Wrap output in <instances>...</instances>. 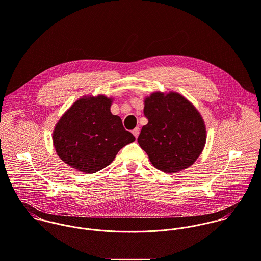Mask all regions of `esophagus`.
<instances>
[{
	"label": "esophagus",
	"instance_id": "obj_1",
	"mask_svg": "<svg viewBox=\"0 0 261 261\" xmlns=\"http://www.w3.org/2000/svg\"><path fill=\"white\" fill-rule=\"evenodd\" d=\"M139 132H140V129H139L138 127H136L135 129H133V130H132V134L135 136V138H137V137H138Z\"/></svg>",
	"mask_w": 261,
	"mask_h": 261
}]
</instances>
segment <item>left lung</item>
Returning a JSON list of instances; mask_svg holds the SVG:
<instances>
[{
    "label": "left lung",
    "mask_w": 261,
    "mask_h": 261,
    "mask_svg": "<svg viewBox=\"0 0 261 261\" xmlns=\"http://www.w3.org/2000/svg\"><path fill=\"white\" fill-rule=\"evenodd\" d=\"M143 112L148 123L137 140L152 165L174 173L194 164L207 139L204 120L195 106L177 93L157 92L144 100Z\"/></svg>",
    "instance_id": "obj_1"
}]
</instances>
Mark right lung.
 <instances>
[{"label": "right lung", "instance_id": "obj_1", "mask_svg": "<svg viewBox=\"0 0 261 261\" xmlns=\"http://www.w3.org/2000/svg\"><path fill=\"white\" fill-rule=\"evenodd\" d=\"M113 99L104 95L79 99L59 119L53 134L57 155L72 168L95 173L108 166L133 134L111 113Z\"/></svg>", "mask_w": 261, "mask_h": 261}]
</instances>
